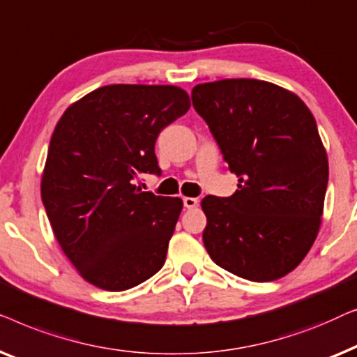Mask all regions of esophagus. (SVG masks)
I'll list each match as a JSON object with an SVG mask.
<instances>
[{"label": "esophagus", "mask_w": 357, "mask_h": 357, "mask_svg": "<svg viewBox=\"0 0 357 357\" xmlns=\"http://www.w3.org/2000/svg\"><path fill=\"white\" fill-rule=\"evenodd\" d=\"M183 204H184L185 208H194V207H197L199 200L194 199V197H184L183 199Z\"/></svg>", "instance_id": "obj_1"}]
</instances>
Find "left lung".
<instances>
[{
  "label": "left lung",
  "instance_id": "obj_1",
  "mask_svg": "<svg viewBox=\"0 0 357 357\" xmlns=\"http://www.w3.org/2000/svg\"><path fill=\"white\" fill-rule=\"evenodd\" d=\"M190 97L239 178L233 195L202 200L205 249L236 277H284L322 222L328 160L312 113L298 95L257 79L199 84Z\"/></svg>",
  "mask_w": 357,
  "mask_h": 357
}]
</instances>
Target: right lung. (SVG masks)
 Listing matches in <instances>:
<instances>
[{
	"instance_id": "right-lung-1",
	"label": "right lung",
	"mask_w": 357,
	"mask_h": 357,
	"mask_svg": "<svg viewBox=\"0 0 357 357\" xmlns=\"http://www.w3.org/2000/svg\"><path fill=\"white\" fill-rule=\"evenodd\" d=\"M189 108L174 85H105L54 128L42 200L63 252L97 288H134L163 267L183 200L140 192L134 179L162 173L155 140Z\"/></svg>"
}]
</instances>
